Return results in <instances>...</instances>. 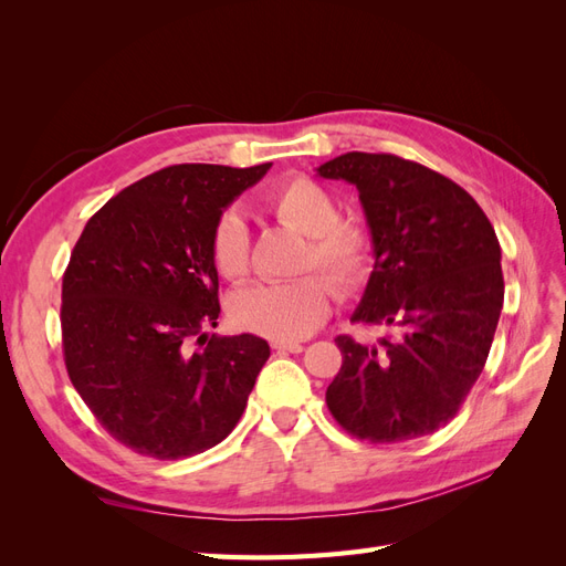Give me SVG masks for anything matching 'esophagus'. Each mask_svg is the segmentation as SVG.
I'll use <instances>...</instances> for the list:
<instances>
[{
  "instance_id": "esophagus-1",
  "label": "esophagus",
  "mask_w": 566,
  "mask_h": 566,
  "mask_svg": "<svg viewBox=\"0 0 566 566\" xmlns=\"http://www.w3.org/2000/svg\"><path fill=\"white\" fill-rule=\"evenodd\" d=\"M271 349H276V352H290V354H300L304 347H302V342H283V339H273V342H271Z\"/></svg>"
}]
</instances>
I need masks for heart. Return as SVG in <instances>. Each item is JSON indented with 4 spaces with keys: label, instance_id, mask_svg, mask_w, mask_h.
Wrapping results in <instances>:
<instances>
[{
    "label": "heart",
    "instance_id": "heart-1",
    "mask_svg": "<svg viewBox=\"0 0 566 566\" xmlns=\"http://www.w3.org/2000/svg\"><path fill=\"white\" fill-rule=\"evenodd\" d=\"M266 208L281 224L306 235L302 271L318 269L342 295L366 285L373 271L375 243L358 219L339 217L335 196L306 177L276 184L266 193ZM210 254L219 276L241 281L250 271V235L235 210L221 212L212 227ZM333 290L316 273L283 281L254 283L229 302L231 321L248 333L269 339H300L314 333L331 312Z\"/></svg>",
    "mask_w": 566,
    "mask_h": 566
}]
</instances>
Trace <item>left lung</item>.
<instances>
[{
    "instance_id": "1",
    "label": "left lung",
    "mask_w": 566,
    "mask_h": 566,
    "mask_svg": "<svg viewBox=\"0 0 566 566\" xmlns=\"http://www.w3.org/2000/svg\"><path fill=\"white\" fill-rule=\"evenodd\" d=\"M323 179L358 188L375 264L352 321L382 325L378 345L335 342L325 391L333 418L370 443L437 432L484 370L503 310L501 245L476 200L449 177L391 153H345Z\"/></svg>"
}]
</instances>
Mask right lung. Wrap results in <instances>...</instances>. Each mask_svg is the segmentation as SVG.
Here are the masks:
<instances>
[{"mask_svg":"<svg viewBox=\"0 0 566 566\" xmlns=\"http://www.w3.org/2000/svg\"><path fill=\"white\" fill-rule=\"evenodd\" d=\"M269 167H165L113 196L73 248L61 293L65 368L101 427L136 453H202L243 416L271 352L248 333H205L219 318L210 235Z\"/></svg>","mask_w":566,"mask_h":566,"instance_id":"1","label":"right lung"}]
</instances>
